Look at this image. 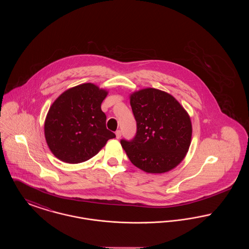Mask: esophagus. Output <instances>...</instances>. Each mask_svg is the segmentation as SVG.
I'll return each instance as SVG.
<instances>
[{
  "instance_id": "1",
  "label": "esophagus",
  "mask_w": 249,
  "mask_h": 249,
  "mask_svg": "<svg viewBox=\"0 0 249 249\" xmlns=\"http://www.w3.org/2000/svg\"><path fill=\"white\" fill-rule=\"evenodd\" d=\"M116 136H117V139H119L121 137V130H118L116 131Z\"/></svg>"
}]
</instances>
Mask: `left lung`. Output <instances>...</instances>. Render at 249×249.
Here are the masks:
<instances>
[{
	"label": "left lung",
	"instance_id": "left-lung-1",
	"mask_svg": "<svg viewBox=\"0 0 249 249\" xmlns=\"http://www.w3.org/2000/svg\"><path fill=\"white\" fill-rule=\"evenodd\" d=\"M136 134L120 143L133 165L151 174H162L178 166L191 140L190 116L172 96L156 89L130 95Z\"/></svg>",
	"mask_w": 249,
	"mask_h": 249
}]
</instances>
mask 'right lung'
I'll list each match as a JSON object with an SVG mask.
<instances>
[{"mask_svg":"<svg viewBox=\"0 0 249 249\" xmlns=\"http://www.w3.org/2000/svg\"><path fill=\"white\" fill-rule=\"evenodd\" d=\"M107 92L93 84L64 91L49 108L45 136L51 152L68 163L91 159L116 134L107 130L101 105Z\"/></svg>","mask_w":249,"mask_h":249,"instance_id":"add662e5","label":"right lung"}]
</instances>
